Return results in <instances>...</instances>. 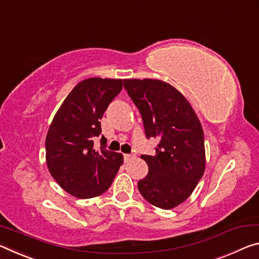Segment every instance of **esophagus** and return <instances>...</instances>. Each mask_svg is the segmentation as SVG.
<instances>
[{"instance_id":"obj_1","label":"esophagus","mask_w":259,"mask_h":259,"mask_svg":"<svg viewBox=\"0 0 259 259\" xmlns=\"http://www.w3.org/2000/svg\"><path fill=\"white\" fill-rule=\"evenodd\" d=\"M134 158H135V155H134V154H125V155H124L125 163H128V162H131V160H132V159H134Z\"/></svg>"}]
</instances>
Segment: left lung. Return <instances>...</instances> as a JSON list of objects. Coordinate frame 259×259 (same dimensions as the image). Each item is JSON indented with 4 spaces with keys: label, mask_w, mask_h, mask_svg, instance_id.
<instances>
[{
    "label": "left lung",
    "mask_w": 259,
    "mask_h": 259,
    "mask_svg": "<svg viewBox=\"0 0 259 259\" xmlns=\"http://www.w3.org/2000/svg\"><path fill=\"white\" fill-rule=\"evenodd\" d=\"M124 87L140 110L146 137L158 139L149 166L139 181L150 204L169 210L192 195L205 169L204 133L196 113L181 93L162 80L125 79Z\"/></svg>",
    "instance_id": "8db88e82"
}]
</instances>
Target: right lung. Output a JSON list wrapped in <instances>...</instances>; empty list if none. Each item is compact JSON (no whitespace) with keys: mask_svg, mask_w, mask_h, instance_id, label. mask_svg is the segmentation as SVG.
Masks as SVG:
<instances>
[{"mask_svg":"<svg viewBox=\"0 0 259 259\" xmlns=\"http://www.w3.org/2000/svg\"><path fill=\"white\" fill-rule=\"evenodd\" d=\"M124 80L88 78L71 91L55 114L46 137L50 175L66 193L92 198L107 192L124 162L119 152L94 148L100 120L122 90ZM101 140H103L102 137Z\"/></svg>","mask_w":259,"mask_h":259,"instance_id":"obj_1","label":"right lung"}]
</instances>
